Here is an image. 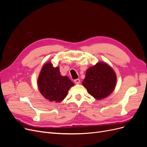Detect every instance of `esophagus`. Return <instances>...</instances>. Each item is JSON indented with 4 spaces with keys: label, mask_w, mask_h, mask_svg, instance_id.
<instances>
[{
    "label": "esophagus",
    "mask_w": 147,
    "mask_h": 147,
    "mask_svg": "<svg viewBox=\"0 0 147 147\" xmlns=\"http://www.w3.org/2000/svg\"><path fill=\"white\" fill-rule=\"evenodd\" d=\"M74 82L75 84H79L80 83V80L78 78L75 79V80H74Z\"/></svg>",
    "instance_id": "esophagus-1"
}]
</instances>
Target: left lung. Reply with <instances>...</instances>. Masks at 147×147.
Instances as JSON below:
<instances>
[{"label":"left lung","instance_id":"1","mask_svg":"<svg viewBox=\"0 0 147 147\" xmlns=\"http://www.w3.org/2000/svg\"><path fill=\"white\" fill-rule=\"evenodd\" d=\"M117 84V75L105 62L100 61L86 70L82 84L88 92L97 100L104 99L114 91Z\"/></svg>","mask_w":147,"mask_h":147}]
</instances>
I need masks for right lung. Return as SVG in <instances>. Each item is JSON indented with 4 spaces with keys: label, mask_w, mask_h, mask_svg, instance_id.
Returning <instances> with one entry per match:
<instances>
[{
    "label": "right lung",
    "mask_w": 147,
    "mask_h": 147,
    "mask_svg": "<svg viewBox=\"0 0 147 147\" xmlns=\"http://www.w3.org/2000/svg\"><path fill=\"white\" fill-rule=\"evenodd\" d=\"M37 84L40 92L45 99L60 102L65 98L74 83L68 77L62 76L58 66L54 67L51 62H47L39 74Z\"/></svg>",
    "instance_id": "obj_1"
}]
</instances>
